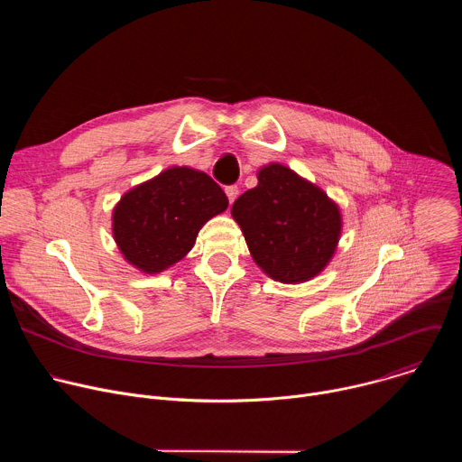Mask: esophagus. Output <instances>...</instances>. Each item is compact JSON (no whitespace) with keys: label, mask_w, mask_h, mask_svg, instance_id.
Returning <instances> with one entry per match:
<instances>
[{"label":"esophagus","mask_w":462,"mask_h":462,"mask_svg":"<svg viewBox=\"0 0 462 462\" xmlns=\"http://www.w3.org/2000/svg\"><path fill=\"white\" fill-rule=\"evenodd\" d=\"M225 191H226V197H228V201H230V203H234V201H236V197L239 195V188H237L236 184L226 186V188H225Z\"/></svg>","instance_id":"esophagus-1"}]
</instances>
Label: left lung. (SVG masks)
I'll use <instances>...</instances> for the list:
<instances>
[{"label":"left lung","instance_id":"8db88e82","mask_svg":"<svg viewBox=\"0 0 462 462\" xmlns=\"http://www.w3.org/2000/svg\"><path fill=\"white\" fill-rule=\"evenodd\" d=\"M232 216L261 271L282 283L318 276L331 261L340 232V208L291 168L269 164L257 186L237 197Z\"/></svg>","mask_w":462,"mask_h":462}]
</instances>
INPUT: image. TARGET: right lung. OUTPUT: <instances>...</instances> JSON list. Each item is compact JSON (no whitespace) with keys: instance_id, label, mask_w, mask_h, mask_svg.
Segmentation results:
<instances>
[{"instance_id":"1","label":"right lung","mask_w":462,"mask_h":462,"mask_svg":"<svg viewBox=\"0 0 462 462\" xmlns=\"http://www.w3.org/2000/svg\"><path fill=\"white\" fill-rule=\"evenodd\" d=\"M228 199L207 173L168 168L124 193L113 210V236L131 265L162 273L182 259L201 226L225 212Z\"/></svg>"}]
</instances>
